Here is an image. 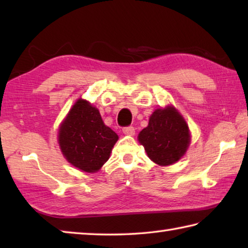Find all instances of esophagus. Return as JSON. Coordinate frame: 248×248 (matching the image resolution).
Returning <instances> with one entry per match:
<instances>
[{"label":"esophagus","mask_w":248,"mask_h":248,"mask_svg":"<svg viewBox=\"0 0 248 248\" xmlns=\"http://www.w3.org/2000/svg\"><path fill=\"white\" fill-rule=\"evenodd\" d=\"M123 132L124 134H127V136H133V134H134V127H132V125H128V127H124L123 129Z\"/></svg>","instance_id":"34e87169"}]
</instances>
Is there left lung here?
Wrapping results in <instances>:
<instances>
[{
  "label": "left lung",
  "mask_w": 248,
  "mask_h": 248,
  "mask_svg": "<svg viewBox=\"0 0 248 248\" xmlns=\"http://www.w3.org/2000/svg\"><path fill=\"white\" fill-rule=\"evenodd\" d=\"M190 136L186 121L173 107L156 109L139 134L148 156L158 165H170L186 152Z\"/></svg>",
  "instance_id": "8db88e82"
}]
</instances>
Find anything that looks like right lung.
Listing matches in <instances>:
<instances>
[{"mask_svg":"<svg viewBox=\"0 0 248 248\" xmlns=\"http://www.w3.org/2000/svg\"><path fill=\"white\" fill-rule=\"evenodd\" d=\"M118 140L105 125L97 108L78 99L59 130V144L65 158L87 173L98 170L107 162Z\"/></svg>","mask_w":248,"mask_h":248,"instance_id":"right-lung-1","label":"right lung"}]
</instances>
